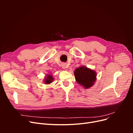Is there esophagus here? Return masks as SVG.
I'll return each mask as SVG.
<instances>
[{"instance_id":"obj_1","label":"esophagus","mask_w":133,"mask_h":133,"mask_svg":"<svg viewBox=\"0 0 133 133\" xmlns=\"http://www.w3.org/2000/svg\"><path fill=\"white\" fill-rule=\"evenodd\" d=\"M62 68L64 69V68H66V64L65 63H63L62 64Z\"/></svg>"}]
</instances>
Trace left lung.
Returning a JSON list of instances; mask_svg holds the SVG:
<instances>
[{
	"instance_id": "obj_1",
	"label": "left lung",
	"mask_w": 133,
	"mask_h": 133,
	"mask_svg": "<svg viewBox=\"0 0 133 133\" xmlns=\"http://www.w3.org/2000/svg\"><path fill=\"white\" fill-rule=\"evenodd\" d=\"M76 81L85 88H89L93 85L96 80V73L87 67L78 68L74 71Z\"/></svg>"
}]
</instances>
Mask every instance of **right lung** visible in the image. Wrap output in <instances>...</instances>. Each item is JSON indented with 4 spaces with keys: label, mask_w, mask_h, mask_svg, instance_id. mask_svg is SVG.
Here are the masks:
<instances>
[{
    "label": "right lung",
    "mask_w": 133,
    "mask_h": 133,
    "mask_svg": "<svg viewBox=\"0 0 133 133\" xmlns=\"http://www.w3.org/2000/svg\"><path fill=\"white\" fill-rule=\"evenodd\" d=\"M52 80H53V77L51 75H48L47 78H46L45 80V83L46 84H49L51 83L52 82Z\"/></svg>",
    "instance_id": "obj_1"
}]
</instances>
